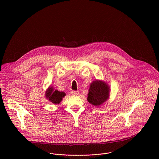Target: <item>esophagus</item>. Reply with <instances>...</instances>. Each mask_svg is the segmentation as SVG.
I'll use <instances>...</instances> for the list:
<instances>
[{"instance_id": "esophagus-1", "label": "esophagus", "mask_w": 159, "mask_h": 159, "mask_svg": "<svg viewBox=\"0 0 159 159\" xmlns=\"http://www.w3.org/2000/svg\"><path fill=\"white\" fill-rule=\"evenodd\" d=\"M70 94H71L72 96H77V95H78L79 92H78V91H76V90H72V91L70 92Z\"/></svg>"}]
</instances>
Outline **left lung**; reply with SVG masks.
<instances>
[{
  "label": "left lung",
  "instance_id": "8db88e82",
  "mask_svg": "<svg viewBox=\"0 0 159 159\" xmlns=\"http://www.w3.org/2000/svg\"><path fill=\"white\" fill-rule=\"evenodd\" d=\"M109 87L104 82L96 80L90 85L87 97L88 102L98 106L104 103L109 98Z\"/></svg>",
  "mask_w": 159,
  "mask_h": 159
}]
</instances>
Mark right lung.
Listing matches in <instances>:
<instances>
[{
  "label": "right lung",
  "instance_id": "1",
  "mask_svg": "<svg viewBox=\"0 0 159 159\" xmlns=\"http://www.w3.org/2000/svg\"><path fill=\"white\" fill-rule=\"evenodd\" d=\"M65 96V93L63 92H60L57 90H54L53 88L50 87L46 93L45 96L47 98L51 101L52 103L58 104H59L61 101L62 100V98Z\"/></svg>",
  "mask_w": 159,
  "mask_h": 159
}]
</instances>
